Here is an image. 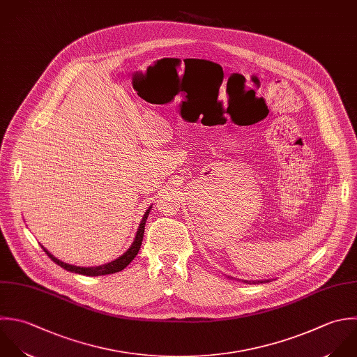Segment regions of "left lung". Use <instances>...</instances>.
<instances>
[{
    "mask_svg": "<svg viewBox=\"0 0 357 357\" xmlns=\"http://www.w3.org/2000/svg\"><path fill=\"white\" fill-rule=\"evenodd\" d=\"M261 284H263V282H261Z\"/></svg>",
    "mask_w": 357,
    "mask_h": 357,
    "instance_id": "left-lung-1",
    "label": "left lung"
}]
</instances>
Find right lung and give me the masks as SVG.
<instances>
[{"mask_svg":"<svg viewBox=\"0 0 357 357\" xmlns=\"http://www.w3.org/2000/svg\"><path fill=\"white\" fill-rule=\"evenodd\" d=\"M150 208L146 211V214L143 215V220L139 225V229H137V234H136V238H135V242L132 243V246L121 256L118 257L116 260L108 263V264H102V266H98V267H76V266H70V264H66V263H62L59 261L58 259H55L48 250H45L44 248V252L45 255L55 263L58 264L59 267H62L63 270L66 271H70V273H76V274H82V275H87V277H98V275H107V274H114V273H118V271H122L126 266L130 264V261L136 257V255L139 253L140 250V246H142V241H143V235H144V225H146V220L149 217V213H150Z\"/></svg>","mask_w":357,"mask_h":357,"instance_id":"add662e5","label":"right lung"}]
</instances>
